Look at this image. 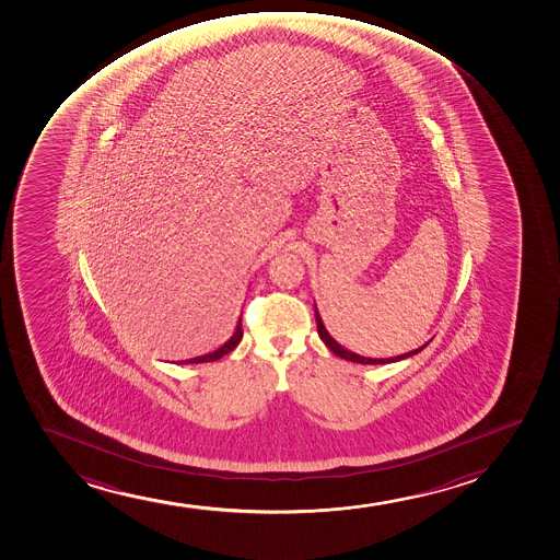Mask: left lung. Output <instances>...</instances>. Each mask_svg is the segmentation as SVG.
I'll use <instances>...</instances> for the list:
<instances>
[{
  "label": "left lung",
  "instance_id": "8db88e82",
  "mask_svg": "<svg viewBox=\"0 0 560 560\" xmlns=\"http://www.w3.org/2000/svg\"><path fill=\"white\" fill-rule=\"evenodd\" d=\"M315 323H317V332H319V338L325 341V346H327L332 353L338 354L340 359L359 362V364H388V362H396V360H404L407 359V357L420 353V351L428 346V343H425L422 348L415 349V351H409V353L406 354H399V357H394V359H368V357H360V354L353 353V351H348V349L341 348L340 343H338L332 336L328 335L327 328L323 325L322 317L317 314V310H315Z\"/></svg>",
  "mask_w": 560,
  "mask_h": 560
}]
</instances>
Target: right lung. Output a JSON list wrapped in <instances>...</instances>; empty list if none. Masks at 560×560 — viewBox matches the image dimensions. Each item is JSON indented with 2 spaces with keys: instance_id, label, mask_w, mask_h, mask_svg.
I'll return each mask as SVG.
<instances>
[{
  "instance_id": "add662e5",
  "label": "right lung",
  "mask_w": 560,
  "mask_h": 560,
  "mask_svg": "<svg viewBox=\"0 0 560 560\" xmlns=\"http://www.w3.org/2000/svg\"><path fill=\"white\" fill-rule=\"evenodd\" d=\"M241 338H243V319L238 317L235 335H233L230 340L225 341L222 348L217 349V351H212V353L203 354V357H196V359L190 360H180V362H183V364H200V362H212V360L222 359L224 354H228L230 351H233V349L237 348Z\"/></svg>"
}]
</instances>
